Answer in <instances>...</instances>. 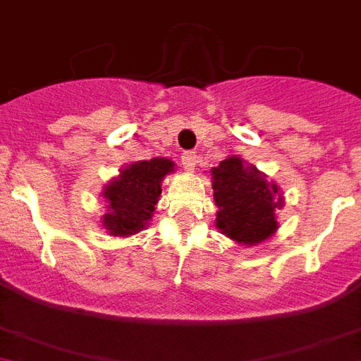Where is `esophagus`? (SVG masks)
<instances>
[{"mask_svg":"<svg viewBox=\"0 0 361 361\" xmlns=\"http://www.w3.org/2000/svg\"><path fill=\"white\" fill-rule=\"evenodd\" d=\"M196 163H198V155L195 152H183L181 154V165L185 166L187 171H195Z\"/></svg>","mask_w":361,"mask_h":361,"instance_id":"obj_1","label":"esophagus"}]
</instances>
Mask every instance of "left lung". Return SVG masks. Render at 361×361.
I'll return each mask as SVG.
<instances>
[{"label": "left lung", "mask_w": 361, "mask_h": 361, "mask_svg": "<svg viewBox=\"0 0 361 361\" xmlns=\"http://www.w3.org/2000/svg\"><path fill=\"white\" fill-rule=\"evenodd\" d=\"M211 189L219 207L215 226L222 235L241 247H256L276 233L283 195L256 166L230 155L211 169Z\"/></svg>", "instance_id": "1"}]
</instances>
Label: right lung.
Here are the masks:
<instances>
[{
    "mask_svg": "<svg viewBox=\"0 0 361 361\" xmlns=\"http://www.w3.org/2000/svg\"><path fill=\"white\" fill-rule=\"evenodd\" d=\"M174 166V161L166 157L122 166L118 176L102 189L107 211L99 222L105 231L113 237H130L145 230L159 202L161 183Z\"/></svg>",
    "mask_w": 361,
    "mask_h": 361,
    "instance_id": "1",
    "label": "right lung"
}]
</instances>
